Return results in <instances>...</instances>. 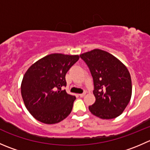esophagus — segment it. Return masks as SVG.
<instances>
[{"label":"esophagus","mask_w":150,"mask_h":150,"mask_svg":"<svg viewBox=\"0 0 150 150\" xmlns=\"http://www.w3.org/2000/svg\"><path fill=\"white\" fill-rule=\"evenodd\" d=\"M85 95H86V92H83V93H80L79 96H81V97H83Z\"/></svg>","instance_id":"34e87169"}]
</instances>
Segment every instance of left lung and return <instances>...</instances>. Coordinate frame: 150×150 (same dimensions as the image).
Listing matches in <instances>:
<instances>
[{
    "mask_svg": "<svg viewBox=\"0 0 150 150\" xmlns=\"http://www.w3.org/2000/svg\"><path fill=\"white\" fill-rule=\"evenodd\" d=\"M90 69L93 81L94 104L91 112L102 119L118 117L131 100V78L127 67L110 53L93 49L80 55Z\"/></svg>",
    "mask_w": 150,
    "mask_h": 150,
    "instance_id": "obj_1",
    "label": "left lung"
}]
</instances>
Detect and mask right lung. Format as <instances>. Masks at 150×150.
<instances>
[{
  "mask_svg": "<svg viewBox=\"0 0 150 150\" xmlns=\"http://www.w3.org/2000/svg\"><path fill=\"white\" fill-rule=\"evenodd\" d=\"M78 59V55L51 54L34 63L25 72L21 93L25 107L36 120L54 124L70 114L76 98L62 87L67 86V72Z\"/></svg>",
  "mask_w": 150,
  "mask_h": 150,
  "instance_id": "1",
  "label": "right lung"
}]
</instances>
